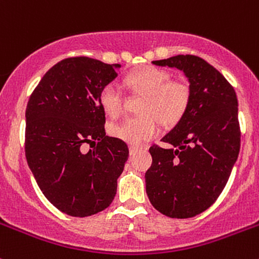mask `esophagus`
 I'll list each match as a JSON object with an SVG mask.
<instances>
[{"label":"esophagus","mask_w":259,"mask_h":259,"mask_svg":"<svg viewBox=\"0 0 259 259\" xmlns=\"http://www.w3.org/2000/svg\"><path fill=\"white\" fill-rule=\"evenodd\" d=\"M138 150H139V148H138V146H134V145H130V146H129V153H130V155H134V154L137 153Z\"/></svg>","instance_id":"1"}]
</instances>
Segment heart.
I'll return each mask as SVG.
<instances>
[{"label": "heart", "instance_id": "obj_1", "mask_svg": "<svg viewBox=\"0 0 259 259\" xmlns=\"http://www.w3.org/2000/svg\"><path fill=\"white\" fill-rule=\"evenodd\" d=\"M170 75L156 67H143L126 77V82L134 90L145 94L143 115L130 116L110 126V134L127 144L140 145L155 137L160 130V122L174 124L184 115L189 106V86L180 81H169ZM99 101L109 116L116 117L122 111L120 88L109 82L101 89Z\"/></svg>", "mask_w": 259, "mask_h": 259}]
</instances>
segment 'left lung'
<instances>
[{
    "mask_svg": "<svg viewBox=\"0 0 259 259\" xmlns=\"http://www.w3.org/2000/svg\"><path fill=\"white\" fill-rule=\"evenodd\" d=\"M153 64L184 72L190 101L161 139L170 148L149 149L153 164L145 173L146 194L164 215L190 218L215 202L238 158V100L226 77L200 57L177 55Z\"/></svg>",
    "mask_w": 259,
    "mask_h": 259,
    "instance_id": "1",
    "label": "left lung"
}]
</instances>
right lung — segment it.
<instances>
[{"instance_id": "obj_1", "label": "right lung", "mask_w": 259, "mask_h": 259, "mask_svg": "<svg viewBox=\"0 0 259 259\" xmlns=\"http://www.w3.org/2000/svg\"><path fill=\"white\" fill-rule=\"evenodd\" d=\"M119 64L69 57L51 67L26 108L27 164L49 202L72 217H89L111 204L129 149L108 137L101 89L117 76ZM85 142H96L88 153Z\"/></svg>"}]
</instances>
